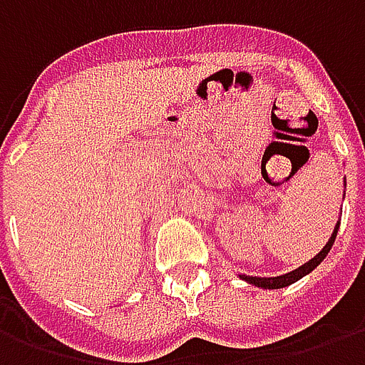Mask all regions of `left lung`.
<instances>
[{
	"instance_id": "8db88e82",
	"label": "left lung",
	"mask_w": 365,
	"mask_h": 365,
	"mask_svg": "<svg viewBox=\"0 0 365 365\" xmlns=\"http://www.w3.org/2000/svg\"><path fill=\"white\" fill-rule=\"evenodd\" d=\"M338 227H340V225H336V229H334V232H332V237H330V240L327 242V246H324L321 252L314 256L313 260H309L307 264H303V266H299L297 269H293V272H289V274L277 275V277H252V275H240V277H242L245 282L254 283V285H258V287H264V289H282V287H287V285H291V283H295L297 279H301V277L309 274V272H313V269L317 268L322 260H324V256L330 252V248H332V245H334Z\"/></svg>"
}]
</instances>
